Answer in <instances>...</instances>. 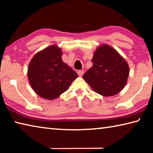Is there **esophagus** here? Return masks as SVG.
Listing matches in <instances>:
<instances>
[{
  "label": "esophagus",
  "instance_id": "obj_1",
  "mask_svg": "<svg viewBox=\"0 0 153 153\" xmlns=\"http://www.w3.org/2000/svg\"><path fill=\"white\" fill-rule=\"evenodd\" d=\"M84 71L83 70H79L78 71H77V74H78V76L79 77H82L83 75H84Z\"/></svg>",
  "mask_w": 153,
  "mask_h": 153
}]
</instances>
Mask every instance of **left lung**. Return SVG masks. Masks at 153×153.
<instances>
[{
	"mask_svg": "<svg viewBox=\"0 0 153 153\" xmlns=\"http://www.w3.org/2000/svg\"><path fill=\"white\" fill-rule=\"evenodd\" d=\"M93 65L83 76L94 91L104 97H112L125 87L129 74L126 61L107 45L98 46L92 59Z\"/></svg>",
	"mask_w": 153,
	"mask_h": 153,
	"instance_id": "obj_1",
	"label": "left lung"
}]
</instances>
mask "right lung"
I'll list each match as a JSON object with an SVG mask.
<instances>
[{"instance_id":"1","label":"right lung","mask_w":153,"mask_h":153,"mask_svg":"<svg viewBox=\"0 0 153 153\" xmlns=\"http://www.w3.org/2000/svg\"><path fill=\"white\" fill-rule=\"evenodd\" d=\"M61 56V49L56 45H51L36 53L30 61L28 79L33 91L40 97L55 99L78 76L62 61Z\"/></svg>"}]
</instances>
